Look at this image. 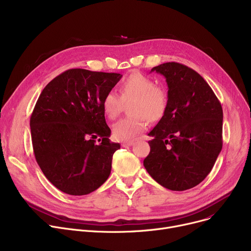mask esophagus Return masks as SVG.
<instances>
[{
  "label": "esophagus",
  "mask_w": 251,
  "mask_h": 251,
  "mask_svg": "<svg viewBox=\"0 0 251 251\" xmlns=\"http://www.w3.org/2000/svg\"><path fill=\"white\" fill-rule=\"evenodd\" d=\"M133 143H134V141H133V140L124 141V142H122V147H123V148H128V147H131V146H132Z\"/></svg>",
  "instance_id": "1"
}]
</instances>
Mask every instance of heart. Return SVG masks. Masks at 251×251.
Listing matches in <instances>:
<instances>
[{"label":"heart","instance_id":"1","mask_svg":"<svg viewBox=\"0 0 251 251\" xmlns=\"http://www.w3.org/2000/svg\"><path fill=\"white\" fill-rule=\"evenodd\" d=\"M123 100L132 99L129 111L132 114L113 125V135L117 140L129 141L148 128L151 122L160 121L168 109L167 90L154 85L151 78L134 72L125 78L120 86ZM104 115L115 119L121 112L122 100L114 90H109L101 100Z\"/></svg>","mask_w":251,"mask_h":251}]
</instances>
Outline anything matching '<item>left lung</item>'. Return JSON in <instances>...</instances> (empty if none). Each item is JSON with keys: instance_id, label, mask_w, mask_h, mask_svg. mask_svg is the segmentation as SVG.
Returning a JSON list of instances; mask_svg holds the SVG:
<instances>
[{"instance_id": "left-lung-1", "label": "left lung", "mask_w": 251, "mask_h": 251, "mask_svg": "<svg viewBox=\"0 0 251 251\" xmlns=\"http://www.w3.org/2000/svg\"><path fill=\"white\" fill-rule=\"evenodd\" d=\"M168 85V109L149 133L151 151L143 166L153 180L174 191L204 180L222 151L223 110L204 79L185 65L161 64Z\"/></svg>"}]
</instances>
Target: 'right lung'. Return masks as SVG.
Here are the masks:
<instances>
[{
	"label": "right lung",
	"mask_w": 251,
	"mask_h": 251,
	"mask_svg": "<svg viewBox=\"0 0 251 251\" xmlns=\"http://www.w3.org/2000/svg\"><path fill=\"white\" fill-rule=\"evenodd\" d=\"M119 73L70 69L44 88L30 117L35 160L62 192L85 195L111 174V129L101 107L103 96L120 81Z\"/></svg>",
	"instance_id": "obj_1"
}]
</instances>
